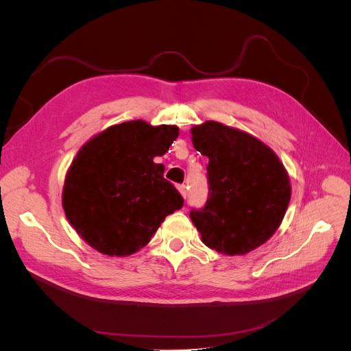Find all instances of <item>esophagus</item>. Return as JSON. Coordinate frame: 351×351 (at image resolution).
I'll list each match as a JSON object with an SVG mask.
<instances>
[{
	"label": "esophagus",
	"mask_w": 351,
	"mask_h": 351,
	"mask_svg": "<svg viewBox=\"0 0 351 351\" xmlns=\"http://www.w3.org/2000/svg\"><path fill=\"white\" fill-rule=\"evenodd\" d=\"M177 189H178V192L182 193V196L186 199L187 197V187L184 184H180Z\"/></svg>",
	"instance_id": "34e87169"
}]
</instances>
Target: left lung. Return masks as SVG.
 Returning a JSON list of instances; mask_svg holds the SVG:
<instances>
[{
  "label": "left lung",
  "mask_w": 351,
  "mask_h": 351,
  "mask_svg": "<svg viewBox=\"0 0 351 351\" xmlns=\"http://www.w3.org/2000/svg\"><path fill=\"white\" fill-rule=\"evenodd\" d=\"M195 149L209 158L206 205L192 209L202 241L219 253L246 254L278 230L291 197L290 178L269 146L217 121L192 130Z\"/></svg>",
  "instance_id": "left-lung-1"
}]
</instances>
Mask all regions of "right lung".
Returning <instances> with one entry per match:
<instances>
[{"instance_id":"right-lung-1","label":"right lung","mask_w":351,"mask_h":351,"mask_svg":"<svg viewBox=\"0 0 351 351\" xmlns=\"http://www.w3.org/2000/svg\"><path fill=\"white\" fill-rule=\"evenodd\" d=\"M177 136V125L134 120L108 127L80 147L66 176L62 208L90 247L129 256L183 206L182 195L164 178L165 167L154 162Z\"/></svg>"}]
</instances>
